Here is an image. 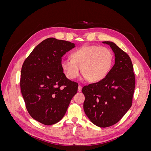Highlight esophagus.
Segmentation results:
<instances>
[{
    "mask_svg": "<svg viewBox=\"0 0 151 151\" xmlns=\"http://www.w3.org/2000/svg\"><path fill=\"white\" fill-rule=\"evenodd\" d=\"M82 88H83V87H82L81 85H79V87H78V91H79V92H81Z\"/></svg>",
    "mask_w": 151,
    "mask_h": 151,
    "instance_id": "1",
    "label": "esophagus"
}]
</instances>
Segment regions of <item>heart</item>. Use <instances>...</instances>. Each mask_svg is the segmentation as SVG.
<instances>
[{
	"mask_svg": "<svg viewBox=\"0 0 151 151\" xmlns=\"http://www.w3.org/2000/svg\"><path fill=\"white\" fill-rule=\"evenodd\" d=\"M71 58H63L62 69L69 79H75L82 73L91 82L104 79L111 70L114 55L111 50L95 45H84L76 50Z\"/></svg>",
	"mask_w": 151,
	"mask_h": 151,
	"instance_id": "heart-1",
	"label": "heart"
}]
</instances>
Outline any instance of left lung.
Here are the masks:
<instances>
[{
    "label": "left lung",
    "instance_id": "obj_1",
    "mask_svg": "<svg viewBox=\"0 0 151 151\" xmlns=\"http://www.w3.org/2000/svg\"><path fill=\"white\" fill-rule=\"evenodd\" d=\"M103 43L113 50L115 65L104 79L84 86L82 92L86 115L94 125L104 128L119 122L132 106L135 79L129 55L111 42Z\"/></svg>",
    "mask_w": 151,
    "mask_h": 151
}]
</instances>
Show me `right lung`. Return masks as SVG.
Listing matches in <instances>:
<instances>
[{"label":"right lung","instance_id":"right-lung-1","mask_svg":"<svg viewBox=\"0 0 151 151\" xmlns=\"http://www.w3.org/2000/svg\"><path fill=\"white\" fill-rule=\"evenodd\" d=\"M75 47L65 40L49 38L36 46L26 58L20 86L27 110L35 120L53 125L65 115L78 84L68 79L62 68V57Z\"/></svg>","mask_w":151,"mask_h":151}]
</instances>
